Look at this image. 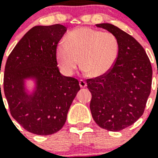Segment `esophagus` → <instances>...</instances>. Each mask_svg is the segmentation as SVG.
<instances>
[{"label": "esophagus", "instance_id": "obj_1", "mask_svg": "<svg viewBox=\"0 0 158 158\" xmlns=\"http://www.w3.org/2000/svg\"><path fill=\"white\" fill-rule=\"evenodd\" d=\"M79 85H80L81 88H85L86 86H87V83H86V81H85L83 80H80V81H79Z\"/></svg>", "mask_w": 158, "mask_h": 158}]
</instances>
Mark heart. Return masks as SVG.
Listing matches in <instances>:
<instances>
[{"instance_id": "heart-1", "label": "heart", "mask_w": 158, "mask_h": 158, "mask_svg": "<svg viewBox=\"0 0 158 158\" xmlns=\"http://www.w3.org/2000/svg\"><path fill=\"white\" fill-rule=\"evenodd\" d=\"M119 45L116 36L111 32L80 27L67 35L56 50L60 69L71 76L79 65L85 74L100 77L107 74L115 65L118 57Z\"/></svg>"}]
</instances>
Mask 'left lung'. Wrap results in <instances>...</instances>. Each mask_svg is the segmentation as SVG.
Listing matches in <instances>:
<instances>
[{
	"label": "left lung",
	"mask_w": 158,
	"mask_h": 158,
	"mask_svg": "<svg viewBox=\"0 0 158 158\" xmlns=\"http://www.w3.org/2000/svg\"><path fill=\"white\" fill-rule=\"evenodd\" d=\"M96 26L116 36L119 52L107 74L87 80L92 93L90 110L98 126L118 131L132 125L144 112L151 90L152 66L135 38L111 23Z\"/></svg>",
	"instance_id": "8db88e82"
}]
</instances>
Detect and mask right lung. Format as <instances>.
I'll list each match as a JSON object with an SVG mask.
<instances>
[{
	"mask_svg": "<svg viewBox=\"0 0 158 158\" xmlns=\"http://www.w3.org/2000/svg\"><path fill=\"white\" fill-rule=\"evenodd\" d=\"M66 31L62 24L32 27L7 59L4 92L11 115L31 133L49 135L62 129L81 89L77 79L61 74L57 63V45Z\"/></svg>",
	"mask_w": 158,
	"mask_h": 158,
	"instance_id": "1",
	"label": "right lung"
}]
</instances>
